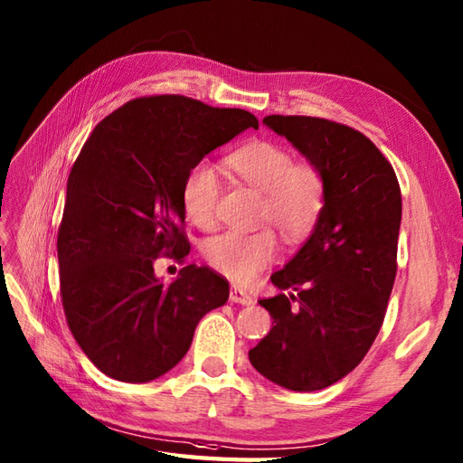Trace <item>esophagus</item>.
Here are the masks:
<instances>
[{"instance_id": "34e87169", "label": "esophagus", "mask_w": 463, "mask_h": 463, "mask_svg": "<svg viewBox=\"0 0 463 463\" xmlns=\"http://www.w3.org/2000/svg\"><path fill=\"white\" fill-rule=\"evenodd\" d=\"M230 300L232 302H238V304H243V307H250V304H253V298L247 295V292L243 288H240V287H232Z\"/></svg>"}]
</instances>
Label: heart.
Returning a JSON list of instances; mask_svg holds the SVG:
<instances>
[{
  "instance_id": "b5f03b06",
  "label": "heart",
  "mask_w": 463,
  "mask_h": 463,
  "mask_svg": "<svg viewBox=\"0 0 463 463\" xmlns=\"http://www.w3.org/2000/svg\"><path fill=\"white\" fill-rule=\"evenodd\" d=\"M230 171L263 194L259 220L273 223L288 241L304 238L318 222L326 183L318 166L295 163L292 153L273 141H251L235 149L228 159ZM220 176L208 163L188 173L183 188L186 216L202 230L216 223ZM208 265L235 283H247L277 257L275 235L269 230L225 232L206 241Z\"/></svg>"
}]
</instances>
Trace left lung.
Masks as SVG:
<instances>
[{
    "label": "left lung",
    "mask_w": 463,
    "mask_h": 463,
    "mask_svg": "<svg viewBox=\"0 0 463 463\" xmlns=\"http://www.w3.org/2000/svg\"><path fill=\"white\" fill-rule=\"evenodd\" d=\"M263 123L320 168L326 196L310 238L270 275L280 292L259 300L275 326L250 362L275 385L310 392L354 371L381 330L397 275L401 188L364 133L307 116Z\"/></svg>",
    "instance_id": "obj_1"
}]
</instances>
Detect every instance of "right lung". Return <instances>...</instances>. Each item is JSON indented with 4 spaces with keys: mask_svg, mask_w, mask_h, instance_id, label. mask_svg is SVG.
Returning <instances> with one entry per match:
<instances>
[{
    "mask_svg": "<svg viewBox=\"0 0 463 463\" xmlns=\"http://www.w3.org/2000/svg\"><path fill=\"white\" fill-rule=\"evenodd\" d=\"M250 128L259 121L245 109L151 96L101 119L84 143L56 250L66 322L101 373L123 383L165 375L186 355L202 317L228 302V280L210 267L186 265L163 283L155 261L190 251L188 173Z\"/></svg>",
    "mask_w": 463,
    "mask_h": 463,
    "instance_id": "add662e5",
    "label": "right lung"
}]
</instances>
